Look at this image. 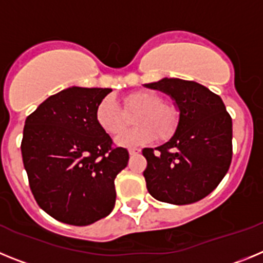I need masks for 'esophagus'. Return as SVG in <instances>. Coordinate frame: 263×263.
Here are the masks:
<instances>
[{
    "label": "esophagus",
    "mask_w": 263,
    "mask_h": 263,
    "mask_svg": "<svg viewBox=\"0 0 263 263\" xmlns=\"http://www.w3.org/2000/svg\"><path fill=\"white\" fill-rule=\"evenodd\" d=\"M139 153H141V150H139V148H130L129 150V154L132 155V157H133V155H138Z\"/></svg>",
    "instance_id": "1"
}]
</instances>
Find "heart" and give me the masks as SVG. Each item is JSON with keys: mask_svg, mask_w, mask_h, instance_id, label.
Wrapping results in <instances>:
<instances>
[{"mask_svg": "<svg viewBox=\"0 0 263 263\" xmlns=\"http://www.w3.org/2000/svg\"><path fill=\"white\" fill-rule=\"evenodd\" d=\"M126 113H136L133 125L136 127L121 134L116 143L122 147H136L154 141L171 138L178 129L179 111L171 104H166L163 97L152 90H136L122 100ZM96 122L104 133L117 136L126 126V117L113 97L108 96L96 108Z\"/></svg>", "mask_w": 263, "mask_h": 263, "instance_id": "obj_1", "label": "heart"}]
</instances>
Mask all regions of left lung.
Listing matches in <instances>:
<instances>
[{"label": "left lung", "instance_id": "left-lung-1", "mask_svg": "<svg viewBox=\"0 0 263 263\" xmlns=\"http://www.w3.org/2000/svg\"><path fill=\"white\" fill-rule=\"evenodd\" d=\"M145 87L175 101L179 125L168 142L143 148L148 194L163 203L201 200L218 185L232 162V118L221 97L195 81L164 78Z\"/></svg>", "mask_w": 263, "mask_h": 263}]
</instances>
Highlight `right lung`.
<instances>
[{"instance_id":"add662e5","label":"right lung","mask_w":263,"mask_h":263,"mask_svg":"<svg viewBox=\"0 0 263 263\" xmlns=\"http://www.w3.org/2000/svg\"><path fill=\"white\" fill-rule=\"evenodd\" d=\"M110 88L71 87L45 100L25 121L21 143L30 190L42 210L69 225L104 218L116 203L115 179L129 153L113 147L96 122Z\"/></svg>"}]
</instances>
